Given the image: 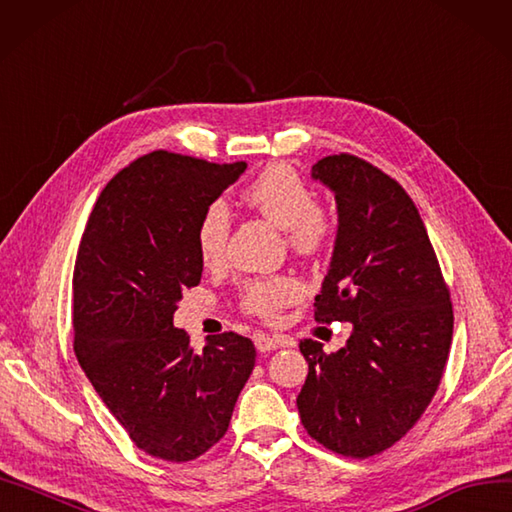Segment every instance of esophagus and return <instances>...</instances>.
Wrapping results in <instances>:
<instances>
[{
    "label": "esophagus",
    "instance_id": "obj_1",
    "mask_svg": "<svg viewBox=\"0 0 512 512\" xmlns=\"http://www.w3.org/2000/svg\"><path fill=\"white\" fill-rule=\"evenodd\" d=\"M254 342H256V349L260 353H269V351H275V349L288 347V344H290V340H286L284 336H269V334H256Z\"/></svg>",
    "mask_w": 512,
    "mask_h": 512
}]
</instances>
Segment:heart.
<instances>
[{
  "mask_svg": "<svg viewBox=\"0 0 512 512\" xmlns=\"http://www.w3.org/2000/svg\"><path fill=\"white\" fill-rule=\"evenodd\" d=\"M243 200L269 222L284 228L286 241L301 256H319L336 239L338 224L325 206L316 204L314 191L295 168L271 163L245 187ZM230 211L224 200L206 206L198 224V250L206 265H219L226 256ZM303 295V284L290 273L247 280L239 303L247 314L271 321Z\"/></svg>",
  "mask_w": 512,
  "mask_h": 512,
  "instance_id": "b5f03b06",
  "label": "heart"
}]
</instances>
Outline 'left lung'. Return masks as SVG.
Segmentation results:
<instances>
[{
    "label": "left lung",
    "instance_id": "obj_1",
    "mask_svg": "<svg viewBox=\"0 0 512 512\" xmlns=\"http://www.w3.org/2000/svg\"><path fill=\"white\" fill-rule=\"evenodd\" d=\"M336 193L338 237L316 323H351L347 347L301 340L308 379L301 424L327 450L368 459L416 424L444 377L452 342L450 288L407 191L349 153L312 165Z\"/></svg>",
    "mask_w": 512,
    "mask_h": 512
}]
</instances>
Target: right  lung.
Instances as JSON below:
<instances>
[{
    "label": "right lung",
    "mask_w": 512,
    "mask_h": 512,
    "mask_svg": "<svg viewBox=\"0 0 512 512\" xmlns=\"http://www.w3.org/2000/svg\"><path fill=\"white\" fill-rule=\"evenodd\" d=\"M245 168L153 150L105 185L79 243L75 355L133 444L163 461L198 459L226 435L256 364L250 338L224 331L193 353L174 327L202 278L200 217Z\"/></svg>",
    "instance_id": "add662e5"
}]
</instances>
